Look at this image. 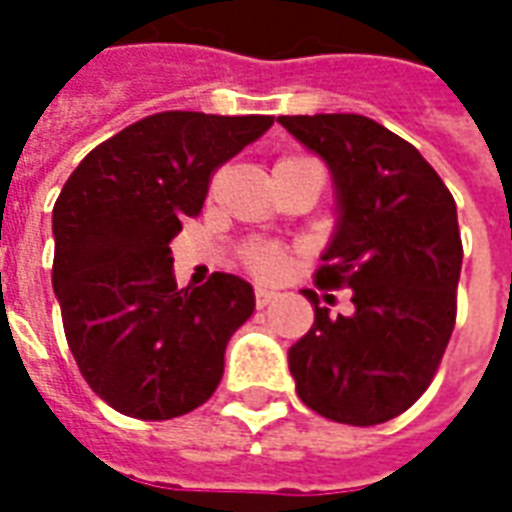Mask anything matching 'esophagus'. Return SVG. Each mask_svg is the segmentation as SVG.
<instances>
[{
  "label": "esophagus",
  "mask_w": 512,
  "mask_h": 512,
  "mask_svg": "<svg viewBox=\"0 0 512 512\" xmlns=\"http://www.w3.org/2000/svg\"><path fill=\"white\" fill-rule=\"evenodd\" d=\"M277 296H279L277 290L266 288V285H257V288H255V301H257V307H266V304H271V301L277 299Z\"/></svg>",
  "instance_id": "obj_1"
}]
</instances>
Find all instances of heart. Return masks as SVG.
<instances>
[{"label": "heart", "instance_id": "1", "mask_svg": "<svg viewBox=\"0 0 512 512\" xmlns=\"http://www.w3.org/2000/svg\"><path fill=\"white\" fill-rule=\"evenodd\" d=\"M246 266L252 268V271H257V274H277L279 268L285 266V255H282L279 246H252V249L246 252Z\"/></svg>", "mask_w": 512, "mask_h": 512}]
</instances>
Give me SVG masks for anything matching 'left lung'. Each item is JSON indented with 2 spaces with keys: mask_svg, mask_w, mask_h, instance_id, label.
I'll return each instance as SVG.
<instances>
[{
  "mask_svg": "<svg viewBox=\"0 0 512 512\" xmlns=\"http://www.w3.org/2000/svg\"><path fill=\"white\" fill-rule=\"evenodd\" d=\"M277 123L332 172L337 224L315 282L354 293V312L332 318L304 290L315 323L290 345V376L321 417L378 425L428 389L450 343L463 263L455 200L417 147L370 117Z\"/></svg>",
  "mask_w": 512,
  "mask_h": 512,
  "instance_id": "1",
  "label": "left lung"
}]
</instances>
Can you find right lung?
<instances>
[{"instance_id": "1", "label": "right lung", "mask_w": 512, "mask_h": 512, "mask_svg": "<svg viewBox=\"0 0 512 512\" xmlns=\"http://www.w3.org/2000/svg\"><path fill=\"white\" fill-rule=\"evenodd\" d=\"M271 126L268 115H150L90 150L62 186L51 285L84 381L120 414L180 417L222 381L255 290L222 271L180 290L169 241L200 216L213 169Z\"/></svg>"}]
</instances>
